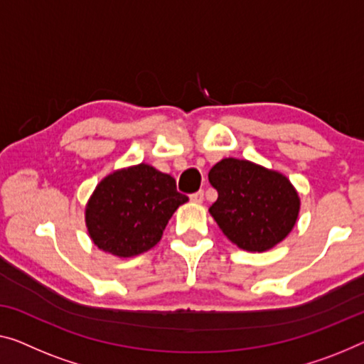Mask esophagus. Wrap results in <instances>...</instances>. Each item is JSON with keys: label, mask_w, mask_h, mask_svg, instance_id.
<instances>
[{"label": "esophagus", "mask_w": 364, "mask_h": 364, "mask_svg": "<svg viewBox=\"0 0 364 364\" xmlns=\"http://www.w3.org/2000/svg\"><path fill=\"white\" fill-rule=\"evenodd\" d=\"M189 198H191V200H193L194 204H200L204 200V193L203 191H198V193L191 194V196H189Z\"/></svg>", "instance_id": "obj_1"}]
</instances>
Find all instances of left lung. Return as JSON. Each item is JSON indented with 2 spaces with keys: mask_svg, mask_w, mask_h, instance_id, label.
Segmentation results:
<instances>
[{
  "mask_svg": "<svg viewBox=\"0 0 364 364\" xmlns=\"http://www.w3.org/2000/svg\"><path fill=\"white\" fill-rule=\"evenodd\" d=\"M209 181L219 193L209 213L242 250H271L294 229L301 198L283 173L250 160L224 159L210 168Z\"/></svg>",
  "mask_w": 364,
  "mask_h": 364,
  "instance_id": "1",
  "label": "left lung"
}]
</instances>
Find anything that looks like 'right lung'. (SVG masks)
I'll return each mask as SVG.
<instances>
[{
	"label": "right lung",
	"mask_w": 364,
	"mask_h": 364,
	"mask_svg": "<svg viewBox=\"0 0 364 364\" xmlns=\"http://www.w3.org/2000/svg\"><path fill=\"white\" fill-rule=\"evenodd\" d=\"M175 178L149 164L114 170L95 188L85 208V224L100 250L130 258L154 248L181 204Z\"/></svg>",
	"instance_id": "right-lung-1"
}]
</instances>
